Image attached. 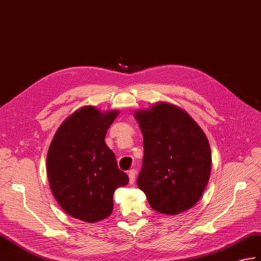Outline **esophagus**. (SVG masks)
Instances as JSON below:
<instances>
[{
  "mask_svg": "<svg viewBox=\"0 0 261 261\" xmlns=\"http://www.w3.org/2000/svg\"><path fill=\"white\" fill-rule=\"evenodd\" d=\"M128 175H129L130 184H131V185L135 184V180H136V170H135V169H131V170H129Z\"/></svg>",
  "mask_w": 261,
  "mask_h": 261,
  "instance_id": "34e87169",
  "label": "esophagus"
}]
</instances>
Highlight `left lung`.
Wrapping results in <instances>:
<instances>
[{
  "label": "left lung",
  "instance_id": "8db88e82",
  "mask_svg": "<svg viewBox=\"0 0 261 261\" xmlns=\"http://www.w3.org/2000/svg\"><path fill=\"white\" fill-rule=\"evenodd\" d=\"M143 136L138 187L153 210L178 215L193 207L208 185V139L189 114L169 103L135 113Z\"/></svg>",
  "mask_w": 261,
  "mask_h": 261
}]
</instances>
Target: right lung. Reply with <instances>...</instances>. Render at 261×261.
Here are the masks:
<instances>
[{"label": "right lung", "instance_id": "obj_1", "mask_svg": "<svg viewBox=\"0 0 261 261\" xmlns=\"http://www.w3.org/2000/svg\"><path fill=\"white\" fill-rule=\"evenodd\" d=\"M119 111L83 107L64 120L47 151L51 191L66 214L96 222L112 214L113 193L129 182L105 138Z\"/></svg>", "mask_w": 261, "mask_h": 261}]
</instances>
